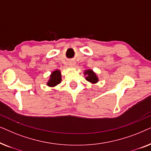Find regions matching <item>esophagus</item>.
Wrapping results in <instances>:
<instances>
[{"label":"esophagus","mask_w":151,"mask_h":151,"mask_svg":"<svg viewBox=\"0 0 151 151\" xmlns=\"http://www.w3.org/2000/svg\"><path fill=\"white\" fill-rule=\"evenodd\" d=\"M70 65H71V66H72V65H73V64H72V63H71V64H70Z\"/></svg>","instance_id":"34e87169"}]
</instances>
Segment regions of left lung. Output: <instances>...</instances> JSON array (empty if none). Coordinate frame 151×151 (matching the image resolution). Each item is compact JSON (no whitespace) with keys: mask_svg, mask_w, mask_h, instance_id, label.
Returning a JSON list of instances; mask_svg holds the SVG:
<instances>
[{"mask_svg":"<svg viewBox=\"0 0 151 151\" xmlns=\"http://www.w3.org/2000/svg\"><path fill=\"white\" fill-rule=\"evenodd\" d=\"M84 74L86 76V80L92 84H96L98 82V78L91 69L86 70Z\"/></svg>","mask_w":151,"mask_h":151,"instance_id":"8db88e82","label":"left lung"}]
</instances>
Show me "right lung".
I'll return each instance as SVG.
<instances>
[{
	"mask_svg": "<svg viewBox=\"0 0 151 151\" xmlns=\"http://www.w3.org/2000/svg\"><path fill=\"white\" fill-rule=\"evenodd\" d=\"M61 72L59 70L53 71L50 75V79L49 80L47 84L50 87H54L61 82Z\"/></svg>",
	"mask_w": 151,
	"mask_h": 151,
	"instance_id": "obj_1",
	"label": "right lung"
}]
</instances>
